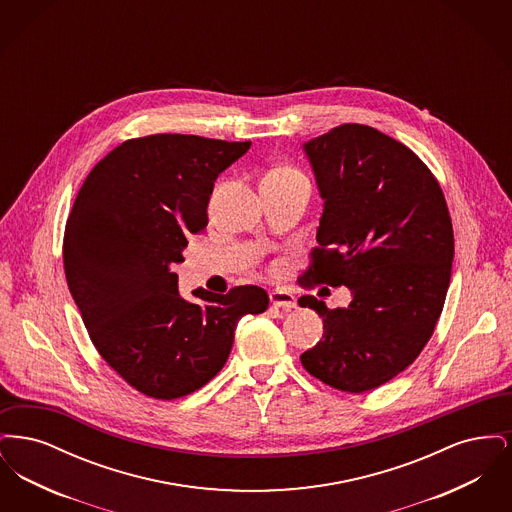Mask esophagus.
I'll use <instances>...</instances> for the list:
<instances>
[{
    "label": "esophagus",
    "mask_w": 512,
    "mask_h": 512,
    "mask_svg": "<svg viewBox=\"0 0 512 512\" xmlns=\"http://www.w3.org/2000/svg\"><path fill=\"white\" fill-rule=\"evenodd\" d=\"M268 297H270V303L274 307H282V309H293L295 307L293 293L286 292V290H272Z\"/></svg>",
    "instance_id": "34e87169"
}]
</instances>
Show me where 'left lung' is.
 I'll return each mask as SVG.
<instances>
[{"label":"left lung","instance_id":"obj_1","mask_svg":"<svg viewBox=\"0 0 512 512\" xmlns=\"http://www.w3.org/2000/svg\"><path fill=\"white\" fill-rule=\"evenodd\" d=\"M303 149L324 199L303 278L349 288L351 303L299 299L324 322L301 365L336 390L363 393L413 365L432 338L451 280L453 224L436 176L380 130L341 124Z\"/></svg>","mask_w":512,"mask_h":512}]
</instances>
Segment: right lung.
<instances>
[{
  "label": "right lung",
  "instance_id": "obj_1",
  "mask_svg": "<svg viewBox=\"0 0 512 512\" xmlns=\"http://www.w3.org/2000/svg\"><path fill=\"white\" fill-rule=\"evenodd\" d=\"M251 142L192 134L126 140L84 180L65 226L63 263L99 355L147 397L171 401L205 386L226 363L238 320L265 313L268 295L178 292L188 236L207 226L220 172Z\"/></svg>",
  "mask_w": 512,
  "mask_h": 512
}]
</instances>
